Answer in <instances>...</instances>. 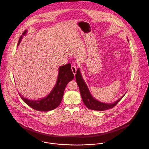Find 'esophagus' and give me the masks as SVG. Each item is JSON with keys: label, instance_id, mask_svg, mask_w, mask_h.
Listing matches in <instances>:
<instances>
[{"label": "esophagus", "instance_id": "1", "mask_svg": "<svg viewBox=\"0 0 149 149\" xmlns=\"http://www.w3.org/2000/svg\"><path fill=\"white\" fill-rule=\"evenodd\" d=\"M71 70L72 71V72L74 74V75H75V74H76V72H77V66L75 65V64H73L72 66H71Z\"/></svg>", "mask_w": 149, "mask_h": 149}]
</instances>
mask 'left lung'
I'll list each match as a JSON object with an SVG mask.
<instances>
[{"mask_svg": "<svg viewBox=\"0 0 149 149\" xmlns=\"http://www.w3.org/2000/svg\"><path fill=\"white\" fill-rule=\"evenodd\" d=\"M75 78H76L77 84L79 88L81 97L83 99V103H84V104L87 108L92 110L103 111L107 110L111 108H113L126 94L125 93L120 99L117 100L113 103H110V104L104 103L98 101L97 100L94 99V97H93L92 95H91V93L88 89L87 85H86L83 79L82 78L79 69H78L77 71Z\"/></svg>", "mask_w": 149, "mask_h": 149, "instance_id": "obj_1", "label": "left lung"}]
</instances>
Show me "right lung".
Instances as JSON below:
<instances>
[{"label":"right lung","mask_w":149,"mask_h":149,"mask_svg":"<svg viewBox=\"0 0 149 149\" xmlns=\"http://www.w3.org/2000/svg\"><path fill=\"white\" fill-rule=\"evenodd\" d=\"M27 31H24L22 35H25ZM19 38L18 45L21 42L23 36ZM74 79V74L71 70V64H68L60 66L58 78L56 85L50 94L42 99L38 100H31L23 98L22 99L29 107L38 111L46 112L55 109L60 104L64 95V91L68 83Z\"/></svg>","instance_id":"1"}]
</instances>
